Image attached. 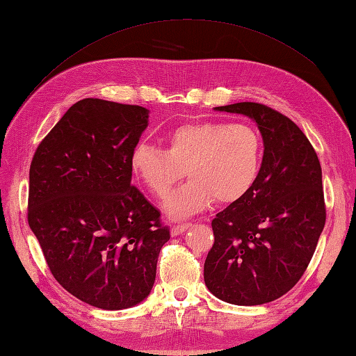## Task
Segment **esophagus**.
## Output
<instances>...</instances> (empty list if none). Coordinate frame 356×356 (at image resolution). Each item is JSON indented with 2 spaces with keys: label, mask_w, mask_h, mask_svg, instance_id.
<instances>
[{
  "label": "esophagus",
  "mask_w": 356,
  "mask_h": 356,
  "mask_svg": "<svg viewBox=\"0 0 356 356\" xmlns=\"http://www.w3.org/2000/svg\"><path fill=\"white\" fill-rule=\"evenodd\" d=\"M188 228H191V223H180V225H174L171 228L172 236H179V234L185 232Z\"/></svg>",
  "instance_id": "esophagus-1"
}]
</instances>
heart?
<instances>
[{
	"instance_id": "heart-1",
	"label": "heart",
	"mask_w": 356,
	"mask_h": 356,
	"mask_svg": "<svg viewBox=\"0 0 356 356\" xmlns=\"http://www.w3.org/2000/svg\"><path fill=\"white\" fill-rule=\"evenodd\" d=\"M166 149L139 143L130 163L156 197H165L184 177L191 179L165 200L171 217H188L208 208L214 199L232 203L252 190L259 179L263 139L254 127L222 120H195L174 127Z\"/></svg>"
}]
</instances>
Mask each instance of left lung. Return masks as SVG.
I'll return each instance as SVG.
<instances>
[{
	"label": "left lung",
	"mask_w": 356,
	"mask_h": 356,
	"mask_svg": "<svg viewBox=\"0 0 356 356\" xmlns=\"http://www.w3.org/2000/svg\"><path fill=\"white\" fill-rule=\"evenodd\" d=\"M216 110L255 120L264 153L252 190L211 223L214 245L203 278L226 303L264 305L298 283L315 252L326 223L321 165L297 124L268 105L237 102Z\"/></svg>",
	"instance_id": "left-lung-1"
}]
</instances>
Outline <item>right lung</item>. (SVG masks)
<instances>
[{"label":"right lung","mask_w":356,"mask_h":356,"mask_svg":"<svg viewBox=\"0 0 356 356\" xmlns=\"http://www.w3.org/2000/svg\"><path fill=\"white\" fill-rule=\"evenodd\" d=\"M148 110L87 97L38 145L27 220L56 282L87 305L120 311L148 297L170 240L161 213L131 185V151Z\"/></svg>","instance_id":"1"}]
</instances>
